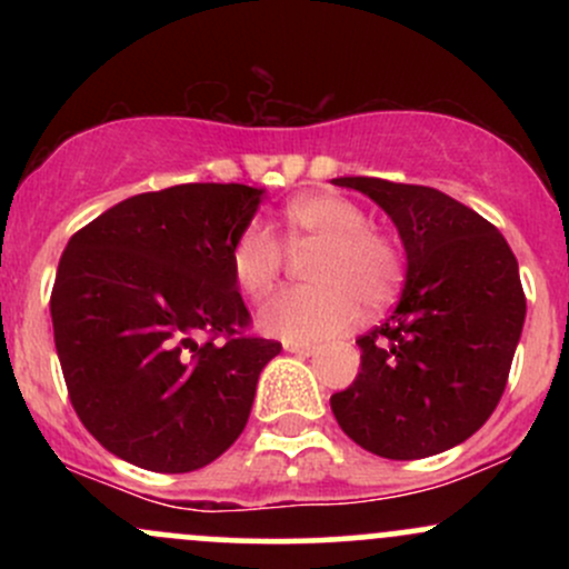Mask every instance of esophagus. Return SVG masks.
Returning <instances> with one entry per match:
<instances>
[{
	"mask_svg": "<svg viewBox=\"0 0 569 569\" xmlns=\"http://www.w3.org/2000/svg\"><path fill=\"white\" fill-rule=\"evenodd\" d=\"M286 350H289L291 356H302V358L316 356L318 352L316 345H302V342H286Z\"/></svg>",
	"mask_w": 569,
	"mask_h": 569,
	"instance_id": "esophagus-1",
	"label": "esophagus"
}]
</instances>
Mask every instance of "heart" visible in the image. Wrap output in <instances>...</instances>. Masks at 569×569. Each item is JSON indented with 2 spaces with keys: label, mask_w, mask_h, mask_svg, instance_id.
Segmentation results:
<instances>
[{
  "label": "heart",
  "mask_w": 569,
  "mask_h": 569,
  "mask_svg": "<svg viewBox=\"0 0 569 569\" xmlns=\"http://www.w3.org/2000/svg\"><path fill=\"white\" fill-rule=\"evenodd\" d=\"M283 224L291 238L323 240L312 264L318 283L289 286L259 310V326L286 342H321L350 331L361 310L382 307L401 283V257L388 238L367 230V217L356 202L335 192L293 198L283 208ZM283 248L262 221H251L230 248L232 276L251 297H262L276 283Z\"/></svg>",
  "instance_id": "1"
}]
</instances>
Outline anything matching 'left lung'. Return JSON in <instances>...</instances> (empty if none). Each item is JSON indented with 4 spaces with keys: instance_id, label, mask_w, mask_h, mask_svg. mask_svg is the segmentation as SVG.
I'll return each mask as SVG.
<instances>
[{
    "instance_id": "left-lung-1",
    "label": "left lung",
    "mask_w": 569,
    "mask_h": 569,
    "mask_svg": "<svg viewBox=\"0 0 569 569\" xmlns=\"http://www.w3.org/2000/svg\"><path fill=\"white\" fill-rule=\"evenodd\" d=\"M396 224L407 280L393 316L358 337L361 371L331 396L339 428L388 460L447 452L489 420L506 390L527 299L506 238L433 187L339 176Z\"/></svg>"
}]
</instances>
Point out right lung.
Masks as SVG:
<instances>
[{
    "label": "right lung",
    "instance_id": "right-lung-1",
    "mask_svg": "<svg viewBox=\"0 0 569 569\" xmlns=\"http://www.w3.org/2000/svg\"><path fill=\"white\" fill-rule=\"evenodd\" d=\"M264 189L179 184L103 211L69 240L50 316L71 407L109 452L198 471L243 433L280 342L246 337L230 248ZM224 336L200 346L197 337Z\"/></svg>",
    "mask_w": 569,
    "mask_h": 569
}]
</instances>
